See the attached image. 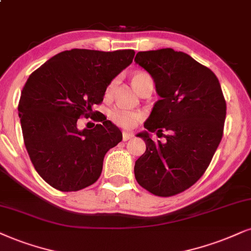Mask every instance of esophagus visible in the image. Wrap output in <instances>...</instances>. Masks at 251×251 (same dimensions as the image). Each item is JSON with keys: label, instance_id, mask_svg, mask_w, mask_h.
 Listing matches in <instances>:
<instances>
[{"label": "esophagus", "instance_id": "1", "mask_svg": "<svg viewBox=\"0 0 251 251\" xmlns=\"http://www.w3.org/2000/svg\"><path fill=\"white\" fill-rule=\"evenodd\" d=\"M132 138H133V134H131V133L123 132V141H128L131 140Z\"/></svg>", "mask_w": 251, "mask_h": 251}]
</instances>
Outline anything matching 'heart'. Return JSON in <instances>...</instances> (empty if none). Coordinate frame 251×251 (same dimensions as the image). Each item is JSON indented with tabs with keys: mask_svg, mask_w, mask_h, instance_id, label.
Segmentation results:
<instances>
[{
	"mask_svg": "<svg viewBox=\"0 0 251 251\" xmlns=\"http://www.w3.org/2000/svg\"><path fill=\"white\" fill-rule=\"evenodd\" d=\"M147 76L148 75L146 74V73H142V72H138V73H135V74L132 75V78H131L132 85H133V88L138 91V93L141 88L142 81H144ZM116 83H117V80H112L109 84H107V87L105 89V96L106 97H110L111 95L113 94V91H115ZM109 118L112 120L116 125L120 126V127L131 128L135 125L136 123L139 122V120L142 118V113L140 112V111L128 110L124 106L117 105L115 107H112V109L109 111Z\"/></svg>",
	"mask_w": 251,
	"mask_h": 251,
	"instance_id": "heart-1",
	"label": "heart"
}]
</instances>
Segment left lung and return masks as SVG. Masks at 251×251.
Instances as JSON below:
<instances>
[{
    "mask_svg": "<svg viewBox=\"0 0 251 251\" xmlns=\"http://www.w3.org/2000/svg\"><path fill=\"white\" fill-rule=\"evenodd\" d=\"M161 98L139 133L146 151L135 161V179L155 196L170 197L192 186L207 169L224 133L226 100L211 69L173 49L139 52ZM165 135L153 142L151 132Z\"/></svg>",
    "mask_w": 251,
    "mask_h": 251,
    "instance_id": "8db88e82",
    "label": "left lung"
}]
</instances>
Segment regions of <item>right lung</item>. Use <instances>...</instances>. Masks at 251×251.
<instances>
[{
  "mask_svg": "<svg viewBox=\"0 0 251 251\" xmlns=\"http://www.w3.org/2000/svg\"><path fill=\"white\" fill-rule=\"evenodd\" d=\"M134 54L133 50H63L28 76L18 104L24 144L34 169L54 189L78 191L100 178L104 156L123 134L93 107ZM81 116H93L95 128L80 131Z\"/></svg>",
  "mask_w": 251,
  "mask_h": 251,
  "instance_id": "obj_1",
  "label": "right lung"
}]
</instances>
